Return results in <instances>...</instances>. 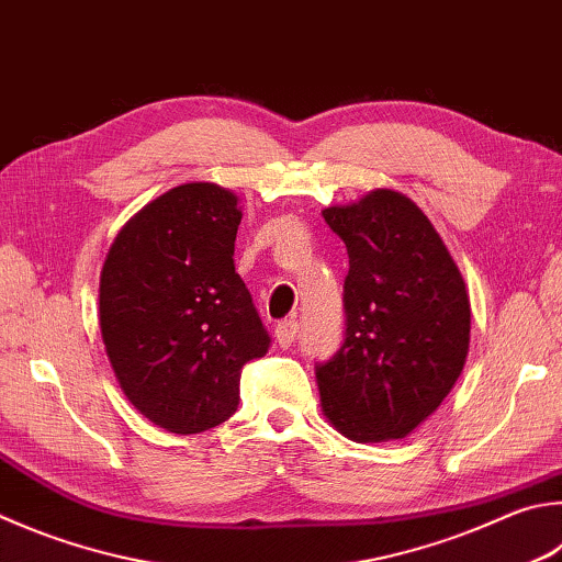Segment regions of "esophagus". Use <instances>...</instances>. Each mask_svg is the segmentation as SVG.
Returning a JSON list of instances; mask_svg holds the SVG:
<instances>
[{"label": "esophagus", "instance_id": "obj_1", "mask_svg": "<svg viewBox=\"0 0 562 562\" xmlns=\"http://www.w3.org/2000/svg\"><path fill=\"white\" fill-rule=\"evenodd\" d=\"M297 331H300V324L294 319H282L278 322V326H274V336H278V344L282 349H290L294 339H297Z\"/></svg>", "mask_w": 562, "mask_h": 562}]
</instances>
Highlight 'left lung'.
Segmentation results:
<instances>
[{
  "instance_id": "1",
  "label": "left lung",
  "mask_w": 562,
  "mask_h": 562,
  "mask_svg": "<svg viewBox=\"0 0 562 562\" xmlns=\"http://www.w3.org/2000/svg\"><path fill=\"white\" fill-rule=\"evenodd\" d=\"M322 216L349 252L344 341L314 371L322 411L349 440H397L440 407L464 369V280L403 193L375 189Z\"/></svg>"
}]
</instances>
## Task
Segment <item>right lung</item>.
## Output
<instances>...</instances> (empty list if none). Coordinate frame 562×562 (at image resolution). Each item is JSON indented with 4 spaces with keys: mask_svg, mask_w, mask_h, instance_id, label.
Listing matches in <instances>:
<instances>
[{
    "mask_svg": "<svg viewBox=\"0 0 562 562\" xmlns=\"http://www.w3.org/2000/svg\"><path fill=\"white\" fill-rule=\"evenodd\" d=\"M238 196L181 183L142 209L100 274V331L127 401L177 435L236 413L243 366L270 334L236 272Z\"/></svg>",
    "mask_w": 562,
    "mask_h": 562,
    "instance_id": "1",
    "label": "right lung"
}]
</instances>
